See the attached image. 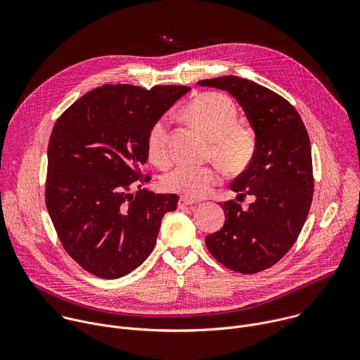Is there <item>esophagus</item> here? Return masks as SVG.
I'll list each match as a JSON object with an SVG mask.
<instances>
[{
	"mask_svg": "<svg viewBox=\"0 0 360 360\" xmlns=\"http://www.w3.org/2000/svg\"><path fill=\"white\" fill-rule=\"evenodd\" d=\"M193 205H196V202L189 199V198H185V196H181L179 200H178V208L179 210H182V208H192Z\"/></svg>",
	"mask_w": 360,
	"mask_h": 360,
	"instance_id": "34e87169",
	"label": "esophagus"
}]
</instances>
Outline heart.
Masks as SVG:
<instances>
[{
	"label": "heart",
	"mask_w": 360,
	"mask_h": 360,
	"mask_svg": "<svg viewBox=\"0 0 360 360\" xmlns=\"http://www.w3.org/2000/svg\"><path fill=\"white\" fill-rule=\"evenodd\" d=\"M184 118L211 141V155L228 172L243 169L255 150L253 135L238 122V110L222 94H203L184 108ZM146 155L157 167L169 162L168 125L165 118L152 124L146 135ZM219 175L214 168L179 165L162 176V186L168 192L199 199L207 196L218 184Z\"/></svg>",
	"instance_id": "b5f03b06"
}]
</instances>
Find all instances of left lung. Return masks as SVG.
<instances>
[{
	"mask_svg": "<svg viewBox=\"0 0 360 360\" xmlns=\"http://www.w3.org/2000/svg\"><path fill=\"white\" fill-rule=\"evenodd\" d=\"M198 85L233 96L255 134L253 155L231 185L238 196L252 195L255 200L248 210L235 200L225 202V224L205 243L224 266L240 274L261 272L292 248L309 214L314 193L309 135L289 102L259 84L228 75Z\"/></svg>",
	"mask_w": 360,
	"mask_h": 360,
	"instance_id": "8db88e82",
	"label": "left lung"
}]
</instances>
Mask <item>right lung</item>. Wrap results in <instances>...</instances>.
Returning <instances> with one entry per match:
<instances>
[{"mask_svg": "<svg viewBox=\"0 0 360 360\" xmlns=\"http://www.w3.org/2000/svg\"><path fill=\"white\" fill-rule=\"evenodd\" d=\"M189 86L128 84L96 88L56 122L48 143L45 203L64 249L89 274L117 279L136 269L157 243L175 193L141 182L146 135ZM136 187V194L130 191Z\"/></svg>", "mask_w": 360, "mask_h": 360, "instance_id": "add662e5", "label": "right lung"}]
</instances>
